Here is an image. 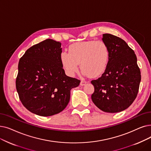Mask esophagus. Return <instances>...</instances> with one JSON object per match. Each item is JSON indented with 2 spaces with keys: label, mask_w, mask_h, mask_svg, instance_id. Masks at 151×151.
<instances>
[{
  "label": "esophagus",
  "mask_w": 151,
  "mask_h": 151,
  "mask_svg": "<svg viewBox=\"0 0 151 151\" xmlns=\"http://www.w3.org/2000/svg\"><path fill=\"white\" fill-rule=\"evenodd\" d=\"M86 83H87V81H84V80H82V81H81L80 85H81V86H84V85L86 84Z\"/></svg>",
  "instance_id": "esophagus-1"
}]
</instances>
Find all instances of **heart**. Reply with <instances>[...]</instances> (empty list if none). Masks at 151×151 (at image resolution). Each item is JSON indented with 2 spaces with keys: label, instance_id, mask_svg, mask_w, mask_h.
Masks as SVG:
<instances>
[{
  "label": "heart",
  "instance_id": "heart-1",
  "mask_svg": "<svg viewBox=\"0 0 151 151\" xmlns=\"http://www.w3.org/2000/svg\"><path fill=\"white\" fill-rule=\"evenodd\" d=\"M110 50L108 45L101 40H89L71 44L68 52L60 54V60L66 73L73 76L80 63L82 73L96 77L106 71L109 61Z\"/></svg>",
  "mask_w": 151,
  "mask_h": 151
}]
</instances>
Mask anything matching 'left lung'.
Masks as SVG:
<instances>
[{
	"label": "left lung",
	"instance_id": "obj_1",
	"mask_svg": "<svg viewBox=\"0 0 151 151\" xmlns=\"http://www.w3.org/2000/svg\"><path fill=\"white\" fill-rule=\"evenodd\" d=\"M102 39L109 47V61L102 76L91 81L94 87L91 99L105 112H120L135 100L141 79V71L134 50L122 39L106 33L103 34Z\"/></svg>",
	"mask_w": 151,
	"mask_h": 151
}]
</instances>
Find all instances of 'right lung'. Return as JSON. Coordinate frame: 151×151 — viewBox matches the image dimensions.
Returning <instances> with one entry per match:
<instances>
[{"instance_id":"1","label":"right lung","mask_w":151,"mask_h":151,"mask_svg":"<svg viewBox=\"0 0 151 151\" xmlns=\"http://www.w3.org/2000/svg\"><path fill=\"white\" fill-rule=\"evenodd\" d=\"M61 43L47 39L32 45L18 63L16 88L24 107L36 115L60 113L68 105L70 90L80 80L65 75Z\"/></svg>"}]
</instances>
